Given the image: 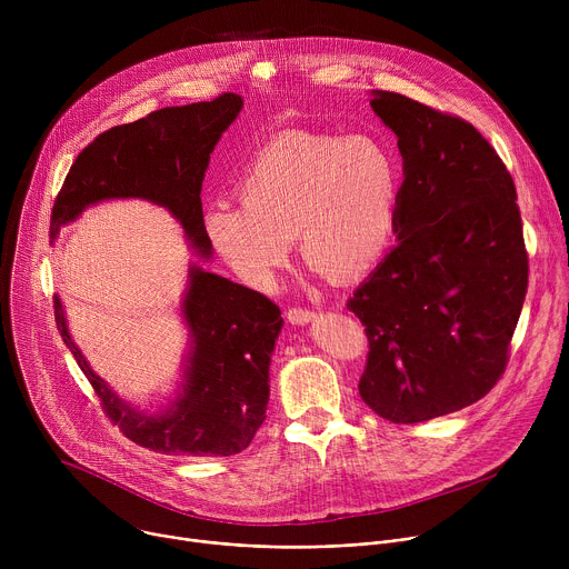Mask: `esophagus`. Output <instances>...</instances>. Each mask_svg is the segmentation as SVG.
I'll use <instances>...</instances> for the list:
<instances>
[{"label":"esophagus","mask_w":569,"mask_h":569,"mask_svg":"<svg viewBox=\"0 0 569 569\" xmlns=\"http://www.w3.org/2000/svg\"><path fill=\"white\" fill-rule=\"evenodd\" d=\"M317 317L315 310H308V308H290L288 310V321L295 323V327H303V323L312 321Z\"/></svg>","instance_id":"1"}]
</instances>
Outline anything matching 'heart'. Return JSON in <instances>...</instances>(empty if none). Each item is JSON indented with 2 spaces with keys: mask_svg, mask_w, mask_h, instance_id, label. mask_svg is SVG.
<instances>
[{
  "mask_svg": "<svg viewBox=\"0 0 569 569\" xmlns=\"http://www.w3.org/2000/svg\"><path fill=\"white\" fill-rule=\"evenodd\" d=\"M240 204H216L204 229L227 266L266 288L297 238L303 259L331 279L373 270L396 238L402 171L369 134L288 132L266 143L242 171Z\"/></svg>",
  "mask_w": 569,
  "mask_h": 569,
  "instance_id": "obj_1",
  "label": "heart"
}]
</instances>
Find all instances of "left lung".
Returning <instances> with one entry per match:
<instances>
[{
    "instance_id": "obj_1",
    "label": "left lung",
    "mask_w": 569,
    "mask_h": 569,
    "mask_svg": "<svg viewBox=\"0 0 569 569\" xmlns=\"http://www.w3.org/2000/svg\"><path fill=\"white\" fill-rule=\"evenodd\" d=\"M371 110L398 137V246L347 308L369 340L360 396L421 423L489 393L505 373L529 261L516 184L470 123L396 92Z\"/></svg>"
}]
</instances>
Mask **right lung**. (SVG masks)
Wrapping results in <instances>:
<instances>
[{"label": "right lung", "instance_id": "1", "mask_svg": "<svg viewBox=\"0 0 569 569\" xmlns=\"http://www.w3.org/2000/svg\"><path fill=\"white\" fill-rule=\"evenodd\" d=\"M242 108L238 94L176 106L110 128L76 157L51 209V238L88 207L139 198L164 207L182 224L191 248L209 259L202 180L222 132ZM58 331L101 398L103 412L134 443L161 455L229 457L246 450L266 421L270 358L281 333V310L266 295L189 266L180 303L189 329L182 380L167 408L146 412L92 371L69 336L60 297Z\"/></svg>", "mask_w": 569, "mask_h": 569}]
</instances>
